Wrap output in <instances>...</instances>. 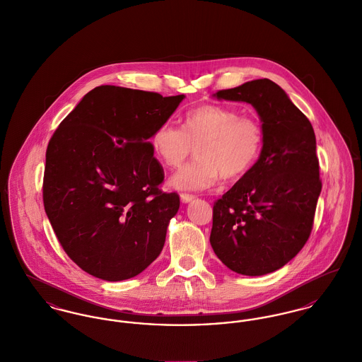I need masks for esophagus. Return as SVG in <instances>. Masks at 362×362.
I'll return each instance as SVG.
<instances>
[{
  "label": "esophagus",
  "mask_w": 362,
  "mask_h": 362,
  "mask_svg": "<svg viewBox=\"0 0 362 362\" xmlns=\"http://www.w3.org/2000/svg\"><path fill=\"white\" fill-rule=\"evenodd\" d=\"M180 197H181V202H182V203H189L191 200L194 199V194H189V193H181V194H180Z\"/></svg>",
  "instance_id": "1"
}]
</instances>
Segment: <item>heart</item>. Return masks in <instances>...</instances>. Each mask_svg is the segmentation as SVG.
Returning <instances> with one entry per match:
<instances>
[{
    "label": "heart",
    "mask_w": 362,
    "mask_h": 362,
    "mask_svg": "<svg viewBox=\"0 0 362 362\" xmlns=\"http://www.w3.org/2000/svg\"><path fill=\"white\" fill-rule=\"evenodd\" d=\"M156 158L169 169L180 168L196 148L197 159L177 171L170 185L180 191L214 187L221 175L238 180L254 166L264 146L261 123L229 107L206 104L189 111L182 130L162 123L152 134Z\"/></svg>",
    "instance_id": "obj_1"
}]
</instances>
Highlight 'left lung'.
Returning a JSON list of instances; mask_svg holds the SVG:
<instances>
[{"label":"left lung","mask_w":362,"mask_h":362,"mask_svg":"<svg viewBox=\"0 0 362 362\" xmlns=\"http://www.w3.org/2000/svg\"><path fill=\"white\" fill-rule=\"evenodd\" d=\"M214 96L257 110L264 146L255 165L214 203L210 243L230 270L264 276L288 264L313 228L322 187L313 126L267 78Z\"/></svg>","instance_id":"8db88e82"}]
</instances>
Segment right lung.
<instances>
[{"instance_id": "right-lung-1", "label": "right lung", "mask_w": 362, "mask_h": 362, "mask_svg": "<svg viewBox=\"0 0 362 362\" xmlns=\"http://www.w3.org/2000/svg\"><path fill=\"white\" fill-rule=\"evenodd\" d=\"M184 95L103 85L59 124L48 149L44 207L66 254L105 281L140 274L160 254L180 196L149 143Z\"/></svg>"}]
</instances>
